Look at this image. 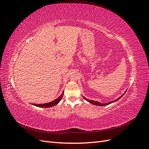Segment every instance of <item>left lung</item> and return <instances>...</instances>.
<instances>
[{
  "instance_id": "1",
  "label": "left lung",
  "mask_w": 149,
  "mask_h": 149,
  "mask_svg": "<svg viewBox=\"0 0 149 149\" xmlns=\"http://www.w3.org/2000/svg\"><path fill=\"white\" fill-rule=\"evenodd\" d=\"M125 94V93L123 94V95L122 96H120L119 97H118V99H117V100H114V101H111V102H107V103H101L100 102H97V101H93V100H88V99H86V98L85 97H84V96H83V98L84 99V100H86V101H87L88 102H89V103H91V104H94V105H96V106H106V105H109V104H111V103H113V102H116V101H118L120 98H121L123 96V95L124 94Z\"/></svg>"
}]
</instances>
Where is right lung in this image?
Returning <instances> with one entry per match:
<instances>
[{
  "instance_id": "add662e5",
  "label": "right lung",
  "mask_w": 149,
  "mask_h": 149,
  "mask_svg": "<svg viewBox=\"0 0 149 149\" xmlns=\"http://www.w3.org/2000/svg\"><path fill=\"white\" fill-rule=\"evenodd\" d=\"M63 93H64V91H63L62 94L59 97H58L57 99H56V100H55L54 101H52L50 102H48V103H45V104H32L33 106L40 107H49L54 106L60 102V101H61V98L63 97Z\"/></svg>"
}]
</instances>
